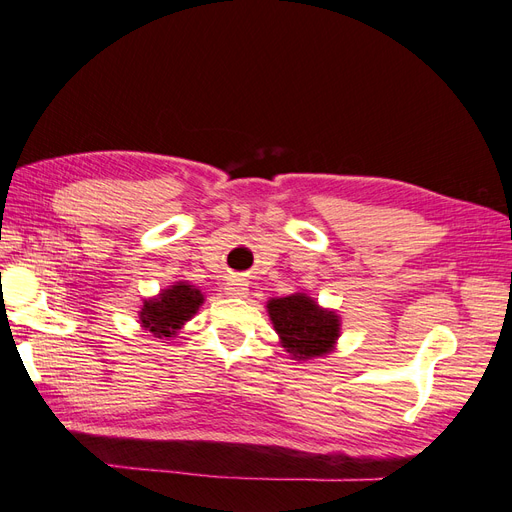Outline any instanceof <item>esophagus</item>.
Instances as JSON below:
<instances>
[{"label":"esophagus","instance_id":"obj_1","mask_svg":"<svg viewBox=\"0 0 512 512\" xmlns=\"http://www.w3.org/2000/svg\"><path fill=\"white\" fill-rule=\"evenodd\" d=\"M226 294H230V297H245L247 286L241 280H232L226 286Z\"/></svg>","mask_w":512,"mask_h":512}]
</instances>
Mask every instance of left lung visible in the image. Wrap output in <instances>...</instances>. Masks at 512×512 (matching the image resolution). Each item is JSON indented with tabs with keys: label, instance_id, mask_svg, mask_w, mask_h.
Segmentation results:
<instances>
[{
	"label": "left lung",
	"instance_id": "8db88e82",
	"mask_svg": "<svg viewBox=\"0 0 512 512\" xmlns=\"http://www.w3.org/2000/svg\"><path fill=\"white\" fill-rule=\"evenodd\" d=\"M267 312L292 359L307 361L329 354L335 348L339 327H342L339 316L331 309L320 307L305 292L271 299Z\"/></svg>",
	"mask_w": 512,
	"mask_h": 512
}]
</instances>
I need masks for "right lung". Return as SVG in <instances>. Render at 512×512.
<instances>
[{"label":"right lung","mask_w":512,"mask_h":512,"mask_svg":"<svg viewBox=\"0 0 512 512\" xmlns=\"http://www.w3.org/2000/svg\"><path fill=\"white\" fill-rule=\"evenodd\" d=\"M203 301L205 297L198 288L188 282H177L162 290L158 297L143 301L141 314H138L141 327L158 339L175 337L183 324L198 312Z\"/></svg>","instance_id":"1"}]
</instances>
